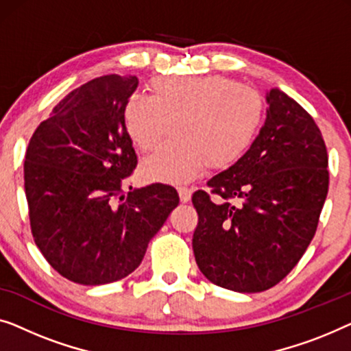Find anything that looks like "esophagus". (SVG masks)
<instances>
[{
  "label": "esophagus",
  "mask_w": 351,
  "mask_h": 351,
  "mask_svg": "<svg viewBox=\"0 0 351 351\" xmlns=\"http://www.w3.org/2000/svg\"><path fill=\"white\" fill-rule=\"evenodd\" d=\"M178 194H180V200L182 204H187V202L191 200L192 192L191 189H187V187H180V189H178Z\"/></svg>",
  "instance_id": "1"
}]
</instances>
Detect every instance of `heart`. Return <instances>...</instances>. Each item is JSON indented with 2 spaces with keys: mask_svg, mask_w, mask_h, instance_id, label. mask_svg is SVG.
I'll return each mask as SVG.
<instances>
[{
  "mask_svg": "<svg viewBox=\"0 0 351 351\" xmlns=\"http://www.w3.org/2000/svg\"><path fill=\"white\" fill-rule=\"evenodd\" d=\"M149 97L133 93L122 117L133 145L156 149L169 135L173 140L141 164L147 181L180 184L204 169L234 165L254 140L263 119V98L251 87L224 76L154 77Z\"/></svg>",
  "mask_w": 351,
  "mask_h": 351,
  "instance_id": "b5f03b06",
  "label": "heart"
}]
</instances>
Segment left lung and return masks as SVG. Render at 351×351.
<instances>
[{
    "mask_svg": "<svg viewBox=\"0 0 351 351\" xmlns=\"http://www.w3.org/2000/svg\"><path fill=\"white\" fill-rule=\"evenodd\" d=\"M267 116L234 165L192 195L195 263L211 283L237 293L272 288L299 263L317 232L329 186L328 151L313 117L270 88Z\"/></svg>",
    "mask_w": 351,
    "mask_h": 351,
    "instance_id": "left-lung-1",
    "label": "left lung"
}]
</instances>
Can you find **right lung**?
<instances>
[{
    "mask_svg": "<svg viewBox=\"0 0 351 351\" xmlns=\"http://www.w3.org/2000/svg\"><path fill=\"white\" fill-rule=\"evenodd\" d=\"M136 76L106 75L68 93L34 130L23 178L34 243L79 285L125 278L145 258L180 197L151 184L124 194L136 154L122 110Z\"/></svg>",
    "mask_w": 351,
    "mask_h": 351,
    "instance_id": "1",
    "label": "right lung"
}]
</instances>
